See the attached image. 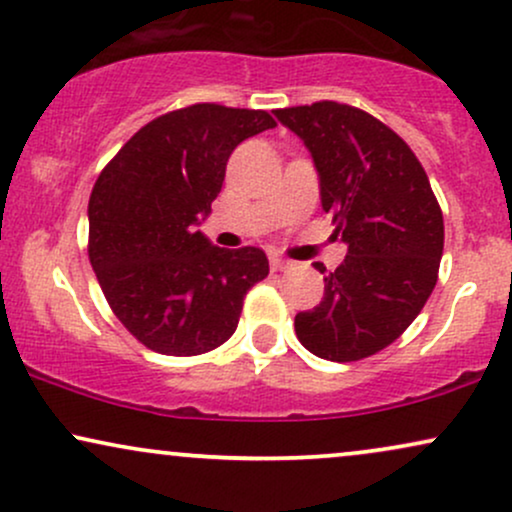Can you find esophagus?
I'll list each match as a JSON object with an SVG mask.
<instances>
[{
  "label": "esophagus",
  "instance_id": "esophagus-1",
  "mask_svg": "<svg viewBox=\"0 0 512 512\" xmlns=\"http://www.w3.org/2000/svg\"><path fill=\"white\" fill-rule=\"evenodd\" d=\"M289 268V261H285L282 256H270V270L273 273H282V270Z\"/></svg>",
  "mask_w": 512,
  "mask_h": 512
}]
</instances>
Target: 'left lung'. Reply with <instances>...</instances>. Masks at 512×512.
<instances>
[{
	"label": "left lung",
	"mask_w": 512,
	"mask_h": 512,
	"mask_svg": "<svg viewBox=\"0 0 512 512\" xmlns=\"http://www.w3.org/2000/svg\"><path fill=\"white\" fill-rule=\"evenodd\" d=\"M275 116L311 151L323 211L349 246L325 275L323 301L296 313V337L325 361H361L399 339L437 285L439 201L418 156L370 113L315 102ZM318 270L325 273L323 263Z\"/></svg>",
	"instance_id": "left-lung-1"
}]
</instances>
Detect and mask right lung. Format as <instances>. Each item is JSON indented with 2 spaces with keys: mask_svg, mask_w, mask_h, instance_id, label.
<instances>
[{
  "mask_svg": "<svg viewBox=\"0 0 512 512\" xmlns=\"http://www.w3.org/2000/svg\"><path fill=\"white\" fill-rule=\"evenodd\" d=\"M268 128L275 121L266 111H170L137 130L94 182L90 263L111 311L147 349H216L237 330L246 292L268 275L261 249H220L194 230L237 144Z\"/></svg>",
  "mask_w": 512,
  "mask_h": 512,
  "instance_id": "1",
  "label": "right lung"
}]
</instances>
